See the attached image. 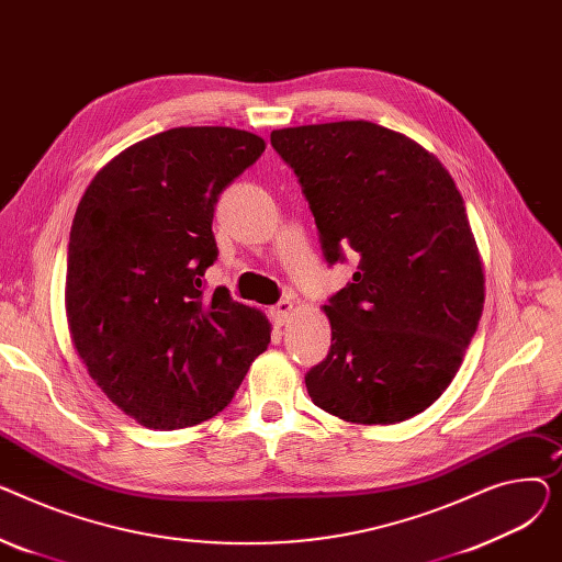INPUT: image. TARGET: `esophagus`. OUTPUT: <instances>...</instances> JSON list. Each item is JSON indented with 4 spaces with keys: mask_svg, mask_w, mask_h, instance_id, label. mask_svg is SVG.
Listing matches in <instances>:
<instances>
[{
    "mask_svg": "<svg viewBox=\"0 0 562 562\" xmlns=\"http://www.w3.org/2000/svg\"><path fill=\"white\" fill-rule=\"evenodd\" d=\"M271 316L273 321L278 323V326H284V323H289V318L293 316V301H280L273 310H271Z\"/></svg>",
    "mask_w": 562,
    "mask_h": 562,
    "instance_id": "obj_1",
    "label": "esophagus"
}]
</instances>
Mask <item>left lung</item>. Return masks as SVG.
Instances as JSON below:
<instances>
[{
  "mask_svg": "<svg viewBox=\"0 0 562 562\" xmlns=\"http://www.w3.org/2000/svg\"><path fill=\"white\" fill-rule=\"evenodd\" d=\"M271 145L299 177L328 263L360 255L323 305L333 344L307 371V394L350 424L419 415L451 385L485 303L453 177L417 140L369 121L273 130Z\"/></svg>",
  "mask_w": 562,
  "mask_h": 562,
  "instance_id": "8db88e82",
  "label": "left lung"
}]
</instances>
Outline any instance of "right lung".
<instances>
[{
    "mask_svg": "<svg viewBox=\"0 0 562 562\" xmlns=\"http://www.w3.org/2000/svg\"><path fill=\"white\" fill-rule=\"evenodd\" d=\"M232 127H175L130 145L88 184L70 229L66 316L88 375L145 428L216 417L271 323L202 276L218 257L214 206L263 153Z\"/></svg>",
    "mask_w": 562,
    "mask_h": 562,
    "instance_id": "1",
    "label": "right lung"
}]
</instances>
